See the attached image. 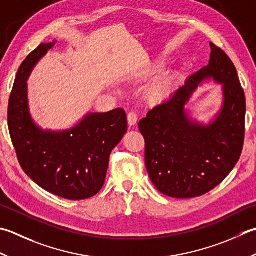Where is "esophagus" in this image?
I'll use <instances>...</instances> for the list:
<instances>
[{"label": "esophagus", "instance_id": "1", "mask_svg": "<svg viewBox=\"0 0 256 256\" xmlns=\"http://www.w3.org/2000/svg\"><path fill=\"white\" fill-rule=\"evenodd\" d=\"M128 122L130 125H131V126H133V125L136 124V122H138V115H136V113L133 112V111L128 112Z\"/></svg>", "mask_w": 256, "mask_h": 256}]
</instances>
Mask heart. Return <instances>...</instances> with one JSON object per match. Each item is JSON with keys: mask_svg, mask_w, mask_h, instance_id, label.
<instances>
[{"mask_svg": "<svg viewBox=\"0 0 256 256\" xmlns=\"http://www.w3.org/2000/svg\"><path fill=\"white\" fill-rule=\"evenodd\" d=\"M161 68V64L155 63L151 65L148 70V73H154L156 70ZM172 88V80L170 78H164L155 82L148 91V101L153 104H160L164 102L168 98L171 93Z\"/></svg>", "mask_w": 256, "mask_h": 256, "instance_id": "heart-1", "label": "heart"}]
</instances>
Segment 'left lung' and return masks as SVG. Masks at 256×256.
Wrapping results in <instances>:
<instances>
[{"mask_svg": "<svg viewBox=\"0 0 256 256\" xmlns=\"http://www.w3.org/2000/svg\"><path fill=\"white\" fill-rule=\"evenodd\" d=\"M210 64L190 76L171 98L138 122L145 140V165L160 192L175 198L206 194L231 173L242 154L245 135L244 91L232 60L212 42ZM223 82L224 104L208 127L189 121L184 105L204 78Z\"/></svg>", "mask_w": 256, "mask_h": 256, "instance_id": "1", "label": "left lung"}]
</instances>
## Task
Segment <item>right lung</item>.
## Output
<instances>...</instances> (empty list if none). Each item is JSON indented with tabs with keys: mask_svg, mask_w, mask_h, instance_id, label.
Here are the masks:
<instances>
[{
	"mask_svg": "<svg viewBox=\"0 0 256 256\" xmlns=\"http://www.w3.org/2000/svg\"><path fill=\"white\" fill-rule=\"evenodd\" d=\"M53 44H40L20 66L8 100V131L20 165L38 186L68 200H85L103 186L110 155L128 130L126 114L123 108L92 113L70 131H41L28 111L26 80Z\"/></svg>",
	"mask_w": 256,
	"mask_h": 256,
	"instance_id": "obj_1",
	"label": "right lung"
}]
</instances>
